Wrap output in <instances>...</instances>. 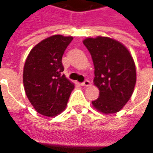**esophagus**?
<instances>
[{
	"instance_id": "1",
	"label": "esophagus",
	"mask_w": 153,
	"mask_h": 153,
	"mask_svg": "<svg viewBox=\"0 0 153 153\" xmlns=\"http://www.w3.org/2000/svg\"><path fill=\"white\" fill-rule=\"evenodd\" d=\"M90 82L88 80H85L83 82H82V86H85V87H88V86H90Z\"/></svg>"
}]
</instances>
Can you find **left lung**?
Returning <instances> with one entry per match:
<instances>
[{
  "instance_id": "1",
  "label": "left lung",
  "mask_w": 153,
  "mask_h": 153,
  "mask_svg": "<svg viewBox=\"0 0 153 153\" xmlns=\"http://www.w3.org/2000/svg\"><path fill=\"white\" fill-rule=\"evenodd\" d=\"M83 44L91 54L94 83L100 90L99 98L92 104L102 113H116L129 100L135 86L136 71L132 56L124 45L109 37H88Z\"/></svg>"
}]
</instances>
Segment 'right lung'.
<instances>
[{
  "label": "right lung",
  "mask_w": 153,
  "mask_h": 153,
  "mask_svg": "<svg viewBox=\"0 0 153 153\" xmlns=\"http://www.w3.org/2000/svg\"><path fill=\"white\" fill-rule=\"evenodd\" d=\"M72 36L54 35L30 52L24 66L23 82L27 97L40 114L55 117L65 109L75 86L62 72V57Z\"/></svg>",
  "instance_id": "add662e5"
}]
</instances>
